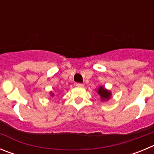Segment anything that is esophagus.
<instances>
[{
	"label": "esophagus",
	"instance_id": "34e87169",
	"mask_svg": "<svg viewBox=\"0 0 154 154\" xmlns=\"http://www.w3.org/2000/svg\"><path fill=\"white\" fill-rule=\"evenodd\" d=\"M76 86L78 87V88H82L84 86V85L82 83H77L76 84Z\"/></svg>",
	"mask_w": 154,
	"mask_h": 154
}]
</instances>
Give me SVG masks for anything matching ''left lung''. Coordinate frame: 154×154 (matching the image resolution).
<instances>
[{"mask_svg": "<svg viewBox=\"0 0 154 154\" xmlns=\"http://www.w3.org/2000/svg\"><path fill=\"white\" fill-rule=\"evenodd\" d=\"M98 94L99 95L100 98H101L102 101H106V100H108L110 99L111 96H112V93L109 90H107L106 89H105L103 86H100L98 89L97 90Z\"/></svg>", "mask_w": 154, "mask_h": 154, "instance_id": "1", "label": "left lung"}]
</instances>
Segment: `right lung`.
Instances as JSON below:
<instances>
[{"label": "right lung", "instance_id": "obj_1", "mask_svg": "<svg viewBox=\"0 0 154 154\" xmlns=\"http://www.w3.org/2000/svg\"><path fill=\"white\" fill-rule=\"evenodd\" d=\"M51 96H54V93H51Z\"/></svg>", "mask_w": 154, "mask_h": 154}]
</instances>
